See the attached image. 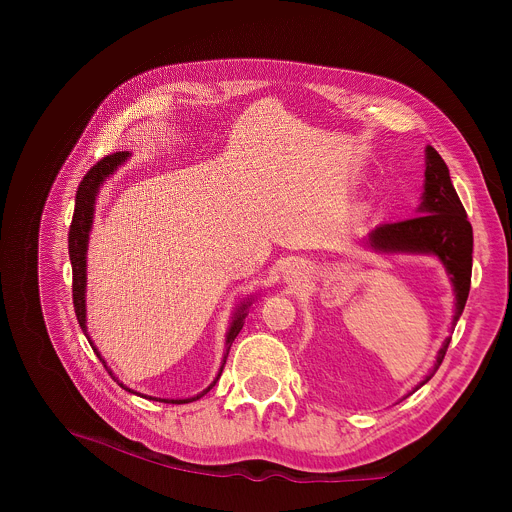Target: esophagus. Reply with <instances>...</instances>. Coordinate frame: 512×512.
Instances as JSON below:
<instances>
[{"label":"esophagus","mask_w":512,"mask_h":512,"mask_svg":"<svg viewBox=\"0 0 512 512\" xmlns=\"http://www.w3.org/2000/svg\"><path fill=\"white\" fill-rule=\"evenodd\" d=\"M284 278H286V282H301V278H305V276H303V272L299 270V265H297V267L292 265V267H288V270H286V276H284Z\"/></svg>","instance_id":"34e87169"}]
</instances>
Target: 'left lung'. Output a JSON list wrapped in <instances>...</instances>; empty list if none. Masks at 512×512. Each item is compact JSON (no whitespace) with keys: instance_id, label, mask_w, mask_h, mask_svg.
I'll return each instance as SVG.
<instances>
[{"instance_id":"8db88e82","label":"left lung","mask_w":512,"mask_h":512,"mask_svg":"<svg viewBox=\"0 0 512 512\" xmlns=\"http://www.w3.org/2000/svg\"><path fill=\"white\" fill-rule=\"evenodd\" d=\"M417 213L419 215L405 222L375 226L369 236L363 238V245L384 255L405 253L436 257L444 265L454 290L452 326H456L471 288L473 228L459 195L454 191L448 166L432 145L425 147V182ZM448 344L450 336L442 342L434 369L425 375L419 386L432 380V375L442 365Z\"/></svg>"}]
</instances>
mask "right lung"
<instances>
[{"label": "right lung", "mask_w": 512, "mask_h": 512, "mask_svg": "<svg viewBox=\"0 0 512 512\" xmlns=\"http://www.w3.org/2000/svg\"><path fill=\"white\" fill-rule=\"evenodd\" d=\"M130 157L128 151H118V153H112L103 157L101 161H97V164L85 174L83 182L78 184V191H76V205H74V215H72V226H70V232H68V253H70V263H72V297H74V313H76V319L80 328H83L89 344L93 346V351L97 353L99 361L103 363V367L107 369V373L112 375V378L126 390V392H132L128 386H124L116 375L112 373V369L107 367L105 359L101 357V353L97 351V346L93 344L91 336H89V330H87V251H89V234H91V228H93V218H95V201H97V195L101 191L103 182L110 178L124 161ZM257 297H247L245 301H240V305L234 309L232 313V319H230V326H228V332H226V346H224V357H222V365H220V371L218 375H215L213 382L203 390L199 392L197 396H191V398H153L149 396L151 400H161V402H176V405H180V402H193V400H199L201 396H205L215 384H218L220 375L224 371V365H226V359H228V353H230V346L234 342V338L238 336V332L242 330V326H245V317L253 305ZM147 398V396H145Z\"/></svg>", "instance_id": "1"}]
</instances>
